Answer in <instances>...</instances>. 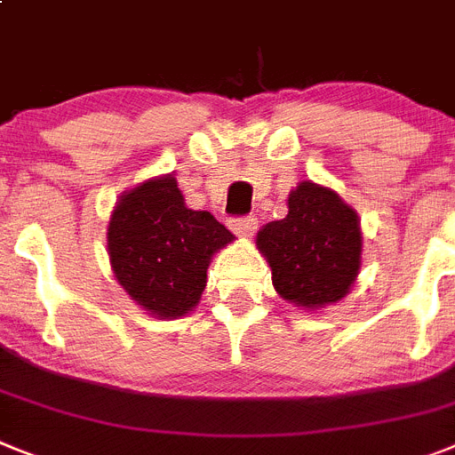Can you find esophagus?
<instances>
[{
	"instance_id": "1",
	"label": "esophagus",
	"mask_w": 455,
	"mask_h": 455,
	"mask_svg": "<svg viewBox=\"0 0 455 455\" xmlns=\"http://www.w3.org/2000/svg\"><path fill=\"white\" fill-rule=\"evenodd\" d=\"M228 227L240 238H251L257 231V217H238V220L228 221Z\"/></svg>"
}]
</instances>
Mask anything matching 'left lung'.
<instances>
[{
    "label": "left lung",
    "mask_w": 455,
    "mask_h": 455,
    "mask_svg": "<svg viewBox=\"0 0 455 455\" xmlns=\"http://www.w3.org/2000/svg\"><path fill=\"white\" fill-rule=\"evenodd\" d=\"M284 220L268 221L257 247L273 273L275 291L300 310L342 300L361 270L363 234L358 212L331 187L299 182Z\"/></svg>",
    "instance_id": "obj_1"
}]
</instances>
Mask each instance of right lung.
I'll list each match as a JSON object with an SVG mask.
<instances>
[{
    "instance_id": "add662e5",
    "label": "right lung",
    "mask_w": 455,
    "mask_h": 455,
    "mask_svg": "<svg viewBox=\"0 0 455 455\" xmlns=\"http://www.w3.org/2000/svg\"><path fill=\"white\" fill-rule=\"evenodd\" d=\"M116 280L148 315L180 319L201 300L208 266L234 234L185 205L173 175H156L117 198L108 221Z\"/></svg>"
}]
</instances>
